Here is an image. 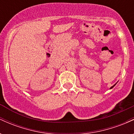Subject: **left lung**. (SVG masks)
<instances>
[{
	"label": "left lung",
	"mask_w": 134,
	"mask_h": 134,
	"mask_svg": "<svg viewBox=\"0 0 134 134\" xmlns=\"http://www.w3.org/2000/svg\"><path fill=\"white\" fill-rule=\"evenodd\" d=\"M115 85H113V86H111V87H110V89H111V88H113V87H114V86H115Z\"/></svg>",
	"instance_id": "left-lung-1"
}]
</instances>
